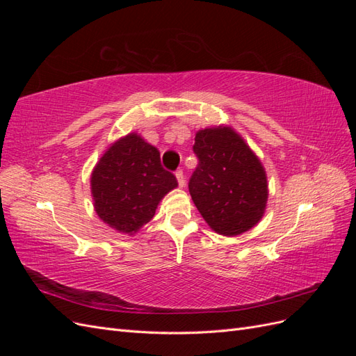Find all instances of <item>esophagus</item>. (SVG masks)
Returning a JSON list of instances; mask_svg holds the SVG:
<instances>
[{
	"instance_id": "1",
	"label": "esophagus",
	"mask_w": 356,
	"mask_h": 356,
	"mask_svg": "<svg viewBox=\"0 0 356 356\" xmlns=\"http://www.w3.org/2000/svg\"><path fill=\"white\" fill-rule=\"evenodd\" d=\"M175 177H177V181H178V186L179 187H184L186 186V178H184V172H182L181 169L175 172Z\"/></svg>"
}]
</instances>
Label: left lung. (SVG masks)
<instances>
[{
  "mask_svg": "<svg viewBox=\"0 0 356 356\" xmlns=\"http://www.w3.org/2000/svg\"><path fill=\"white\" fill-rule=\"evenodd\" d=\"M193 152L199 165L188 182L197 211L222 236H238L260 222L268 197L260 159L229 126L197 131Z\"/></svg>",
  "mask_w": 356,
  "mask_h": 356,
  "instance_id": "left-lung-1",
  "label": "left lung"
}]
</instances>
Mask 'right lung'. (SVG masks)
<instances>
[{
  "label": "right lung",
  "mask_w": 356,
  "mask_h": 356,
  "mask_svg": "<svg viewBox=\"0 0 356 356\" xmlns=\"http://www.w3.org/2000/svg\"><path fill=\"white\" fill-rule=\"evenodd\" d=\"M178 187L160 153L138 134L118 139L93 168L90 190L98 217L111 229L134 234L154 217L157 204Z\"/></svg>",
  "instance_id": "1"
}]
</instances>
